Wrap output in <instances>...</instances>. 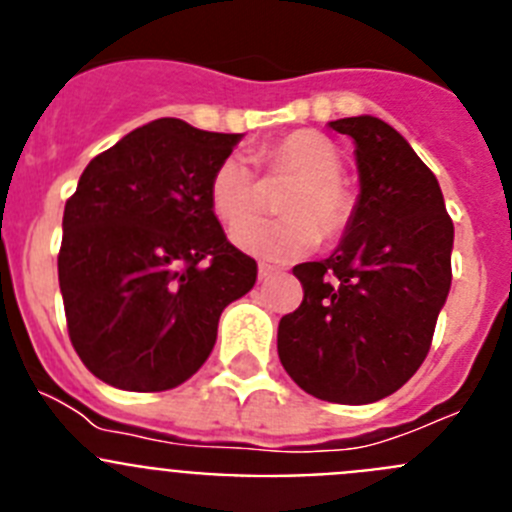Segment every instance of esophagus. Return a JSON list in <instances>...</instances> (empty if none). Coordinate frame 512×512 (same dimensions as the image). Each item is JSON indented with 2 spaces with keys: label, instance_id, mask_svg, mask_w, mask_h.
<instances>
[{
  "label": "esophagus",
  "instance_id": "obj_1",
  "mask_svg": "<svg viewBox=\"0 0 512 512\" xmlns=\"http://www.w3.org/2000/svg\"><path fill=\"white\" fill-rule=\"evenodd\" d=\"M274 274H279V266L266 264V261H261V264H259V279H261V282L271 279V277H274Z\"/></svg>",
  "mask_w": 512,
  "mask_h": 512
}]
</instances>
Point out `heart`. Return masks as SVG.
Listing matches in <instances>:
<instances>
[{"label": "heart", "mask_w": 512, "mask_h": 512, "mask_svg": "<svg viewBox=\"0 0 512 512\" xmlns=\"http://www.w3.org/2000/svg\"><path fill=\"white\" fill-rule=\"evenodd\" d=\"M259 164L271 176H295L279 200L284 217H253L259 184L243 156L223 158L210 179V207L220 223L235 226L230 238L241 251L266 261H292L318 246L320 233L336 238L346 230L354 197L343 184V158L325 135L315 130H295L259 151Z\"/></svg>", "instance_id": "obj_1"}]
</instances>
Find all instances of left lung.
<instances>
[{"instance_id": "obj_1", "label": "left lung", "mask_w": 512, "mask_h": 512, "mask_svg": "<svg viewBox=\"0 0 512 512\" xmlns=\"http://www.w3.org/2000/svg\"><path fill=\"white\" fill-rule=\"evenodd\" d=\"M354 140L359 197L328 259L297 264L305 297L279 320L277 351L307 395L366 405L423 364L451 289L454 223L433 171L372 115L328 122Z\"/></svg>"}]
</instances>
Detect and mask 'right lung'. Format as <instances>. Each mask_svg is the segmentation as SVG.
<instances>
[{"label": "right lung", "instance_id": "right-lung-1", "mask_svg": "<svg viewBox=\"0 0 512 512\" xmlns=\"http://www.w3.org/2000/svg\"><path fill=\"white\" fill-rule=\"evenodd\" d=\"M241 138L161 117L92 158L66 202L58 284L69 336L117 390L187 382L225 307L256 284V261L210 207L212 171Z\"/></svg>", "mask_w": 512, "mask_h": 512}]
</instances>
